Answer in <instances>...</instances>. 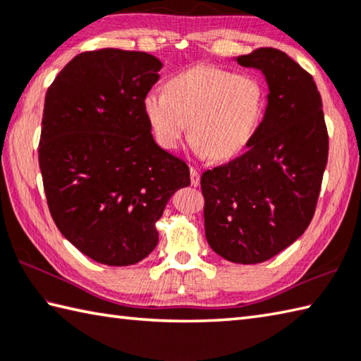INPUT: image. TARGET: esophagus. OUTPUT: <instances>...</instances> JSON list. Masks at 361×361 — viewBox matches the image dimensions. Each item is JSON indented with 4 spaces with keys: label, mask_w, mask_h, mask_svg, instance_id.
Masks as SVG:
<instances>
[{
    "label": "esophagus",
    "mask_w": 361,
    "mask_h": 361,
    "mask_svg": "<svg viewBox=\"0 0 361 361\" xmlns=\"http://www.w3.org/2000/svg\"><path fill=\"white\" fill-rule=\"evenodd\" d=\"M190 182H192L193 187L200 185V173L195 168H190Z\"/></svg>",
    "instance_id": "1"
}]
</instances>
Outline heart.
<instances>
[{"instance_id": "b5f03b06", "label": "heart", "mask_w": 361, "mask_h": 361, "mask_svg": "<svg viewBox=\"0 0 361 361\" xmlns=\"http://www.w3.org/2000/svg\"><path fill=\"white\" fill-rule=\"evenodd\" d=\"M265 106L259 78L214 64H198L173 75L166 91L151 90L142 110L155 141L176 149L190 132V146L200 157L229 160L253 140Z\"/></svg>"}]
</instances>
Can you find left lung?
Listing matches in <instances>:
<instances>
[{
	"label": "left lung",
	"mask_w": 361,
	"mask_h": 361,
	"mask_svg": "<svg viewBox=\"0 0 361 361\" xmlns=\"http://www.w3.org/2000/svg\"><path fill=\"white\" fill-rule=\"evenodd\" d=\"M235 61L264 73L267 106L248 151L202 173L204 226L216 255L257 264L288 248L311 223L329 135L314 80L286 53L267 47Z\"/></svg>",
	"instance_id": "obj_1"
}]
</instances>
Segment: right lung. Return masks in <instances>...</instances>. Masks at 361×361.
Wrapping results in <instances>:
<instances>
[{
	"label": "right lung",
	"instance_id": "obj_1",
	"mask_svg": "<svg viewBox=\"0 0 361 361\" xmlns=\"http://www.w3.org/2000/svg\"><path fill=\"white\" fill-rule=\"evenodd\" d=\"M161 66L145 51H86L47 91L39 142L47 202L61 234L100 264L151 255L155 223L190 185L187 163L154 141L142 110Z\"/></svg>",
	"mask_w": 361,
	"mask_h": 361
}]
</instances>
